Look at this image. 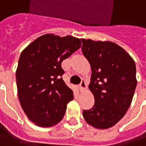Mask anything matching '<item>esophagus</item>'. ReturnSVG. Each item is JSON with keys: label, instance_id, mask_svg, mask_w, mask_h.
I'll list each match as a JSON object with an SVG mask.
<instances>
[{"label": "esophagus", "instance_id": "34e87169", "mask_svg": "<svg viewBox=\"0 0 146 146\" xmlns=\"http://www.w3.org/2000/svg\"><path fill=\"white\" fill-rule=\"evenodd\" d=\"M86 87H87V85H86V82H85L84 80H82L81 83H80V86H79V88H80V90L81 92H83V91H84V90L86 89Z\"/></svg>", "mask_w": 146, "mask_h": 146}]
</instances>
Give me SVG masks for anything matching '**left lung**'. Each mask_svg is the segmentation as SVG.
<instances>
[{"label": "left lung", "mask_w": 146, "mask_h": 146, "mask_svg": "<svg viewBox=\"0 0 146 146\" xmlns=\"http://www.w3.org/2000/svg\"><path fill=\"white\" fill-rule=\"evenodd\" d=\"M82 52L91 65L89 89L95 103L83 110L88 124L106 129L116 124L126 114L137 87L136 64L132 57L110 41L81 39Z\"/></svg>", "instance_id": "1"}]
</instances>
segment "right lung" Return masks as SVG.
<instances>
[{"mask_svg":"<svg viewBox=\"0 0 146 146\" xmlns=\"http://www.w3.org/2000/svg\"><path fill=\"white\" fill-rule=\"evenodd\" d=\"M81 47V40L67 36H41L22 52L16 70L18 95L28 119L52 127L63 119L73 91L63 81L62 62Z\"/></svg>","mask_w":146,"mask_h":146,"instance_id":"1","label":"right lung"}]
</instances>
